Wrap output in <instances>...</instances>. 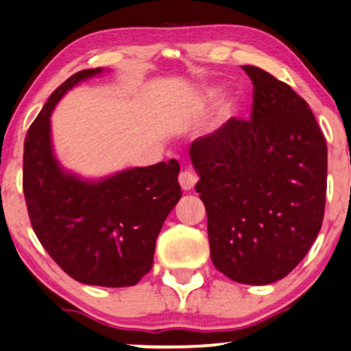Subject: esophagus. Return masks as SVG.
Here are the masks:
<instances>
[{
  "label": "esophagus",
  "mask_w": 351,
  "mask_h": 351,
  "mask_svg": "<svg viewBox=\"0 0 351 351\" xmlns=\"http://www.w3.org/2000/svg\"><path fill=\"white\" fill-rule=\"evenodd\" d=\"M179 184H180V187L185 190V192H189V190H192L193 187H195L197 177L193 176L190 171H182L179 176Z\"/></svg>",
  "instance_id": "esophagus-1"
}]
</instances>
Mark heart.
<instances>
[{
  "mask_svg": "<svg viewBox=\"0 0 351 351\" xmlns=\"http://www.w3.org/2000/svg\"><path fill=\"white\" fill-rule=\"evenodd\" d=\"M219 94H221V90L216 89V88L203 89L200 93V96H198V99H197V106H200V107L211 106V104H215L216 101H218ZM236 115H237V106L234 101H226L221 107H219V117H221L223 120H232Z\"/></svg>",
  "mask_w": 351,
  "mask_h": 351,
  "instance_id": "obj_1",
  "label": "heart"
}]
</instances>
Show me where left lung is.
<instances>
[{"label": "left lung", "mask_w": 351, "mask_h": 351, "mask_svg": "<svg viewBox=\"0 0 351 351\" xmlns=\"http://www.w3.org/2000/svg\"><path fill=\"white\" fill-rule=\"evenodd\" d=\"M254 84L250 120H228L190 146L208 218L210 255L228 278L268 285L300 263L321 231L327 143L308 102L270 73Z\"/></svg>", "instance_id": "obj_1"}]
</instances>
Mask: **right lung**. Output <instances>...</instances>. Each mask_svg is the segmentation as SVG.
I'll return each mask as SVG.
<instances>
[{
	"label": "right lung",
	"instance_id": "right-lung-1",
	"mask_svg": "<svg viewBox=\"0 0 351 351\" xmlns=\"http://www.w3.org/2000/svg\"><path fill=\"white\" fill-rule=\"evenodd\" d=\"M101 73H75L51 93L25 135L23 189L34 232L64 274L84 285L122 288L153 267L159 231L182 197L180 167L171 159L86 180L60 166L51 112L71 88Z\"/></svg>",
	"mask_w": 351,
	"mask_h": 351
}]
</instances>
